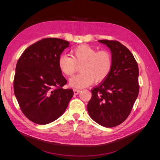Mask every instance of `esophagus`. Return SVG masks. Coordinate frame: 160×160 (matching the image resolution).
I'll list each match as a JSON object with an SVG mask.
<instances>
[{
    "label": "esophagus",
    "instance_id": "1",
    "mask_svg": "<svg viewBox=\"0 0 160 160\" xmlns=\"http://www.w3.org/2000/svg\"><path fill=\"white\" fill-rule=\"evenodd\" d=\"M73 92H74V94L75 95H77L78 94L79 92H80V90L79 89H73Z\"/></svg>",
    "mask_w": 160,
    "mask_h": 160
}]
</instances>
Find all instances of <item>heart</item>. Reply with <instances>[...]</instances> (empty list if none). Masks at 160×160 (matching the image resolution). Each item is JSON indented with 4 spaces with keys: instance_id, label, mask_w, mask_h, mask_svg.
Here are the masks:
<instances>
[{
    "instance_id": "b5f03b06",
    "label": "heart",
    "mask_w": 160,
    "mask_h": 160,
    "mask_svg": "<svg viewBox=\"0 0 160 160\" xmlns=\"http://www.w3.org/2000/svg\"><path fill=\"white\" fill-rule=\"evenodd\" d=\"M71 57L62 55L58 65L62 73L71 76L81 66V73L69 79L71 87L81 89L95 83H100L109 75L113 65L111 52L107 50L98 51L88 45H79L71 51Z\"/></svg>"
}]
</instances>
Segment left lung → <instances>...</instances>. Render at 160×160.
Wrapping results in <instances>:
<instances>
[{"instance_id": "8db88e82", "label": "left lung", "mask_w": 160, "mask_h": 160, "mask_svg": "<svg viewBox=\"0 0 160 160\" xmlns=\"http://www.w3.org/2000/svg\"><path fill=\"white\" fill-rule=\"evenodd\" d=\"M98 41L110 49L113 65L107 78L91 90L88 111L96 123L112 128L128 118L138 98V65L132 53L119 41Z\"/></svg>"}]
</instances>
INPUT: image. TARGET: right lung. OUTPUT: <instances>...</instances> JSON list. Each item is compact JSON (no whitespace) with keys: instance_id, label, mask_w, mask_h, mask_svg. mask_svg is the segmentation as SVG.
Masks as SVG:
<instances>
[{"instance_id":"obj_1","label":"right lung","mask_w":160,"mask_h":160,"mask_svg":"<svg viewBox=\"0 0 160 160\" xmlns=\"http://www.w3.org/2000/svg\"><path fill=\"white\" fill-rule=\"evenodd\" d=\"M69 44L61 38H42L27 48L17 61L14 93L22 112L34 123L54 122L73 96L72 89L62 88L67 81L58 65Z\"/></svg>"}]
</instances>
